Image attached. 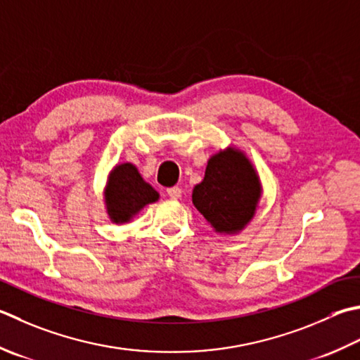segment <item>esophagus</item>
<instances>
[{"mask_svg":"<svg viewBox=\"0 0 360 360\" xmlns=\"http://www.w3.org/2000/svg\"><path fill=\"white\" fill-rule=\"evenodd\" d=\"M181 193H182V190H181L179 187L167 188V195L170 196V198H173V200H178V198H181Z\"/></svg>","mask_w":360,"mask_h":360,"instance_id":"1","label":"esophagus"}]
</instances>
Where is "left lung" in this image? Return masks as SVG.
<instances>
[{"label": "left lung", "instance_id": "obj_1", "mask_svg": "<svg viewBox=\"0 0 360 360\" xmlns=\"http://www.w3.org/2000/svg\"><path fill=\"white\" fill-rule=\"evenodd\" d=\"M259 195V179L248 159L236 150H226L209 159L192 200L215 231L236 232L255 215Z\"/></svg>", "mask_w": 360, "mask_h": 360}]
</instances>
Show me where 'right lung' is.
I'll return each instance as SVG.
<instances>
[{
	"instance_id": "add662e5",
	"label": "right lung",
	"mask_w": 360,
	"mask_h": 360,
	"mask_svg": "<svg viewBox=\"0 0 360 360\" xmlns=\"http://www.w3.org/2000/svg\"><path fill=\"white\" fill-rule=\"evenodd\" d=\"M159 193L142 179L132 164L117 165L110 173L105 202L112 220L124 223L131 220L146 204L158 201Z\"/></svg>"
}]
</instances>
